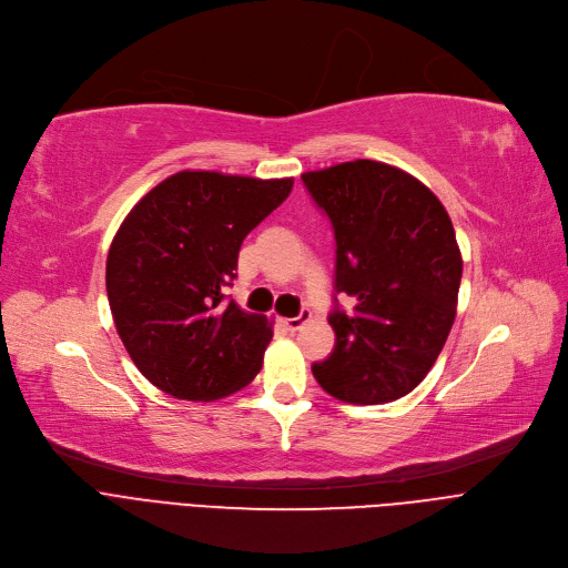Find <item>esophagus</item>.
Masks as SVG:
<instances>
[{"mask_svg":"<svg viewBox=\"0 0 568 568\" xmlns=\"http://www.w3.org/2000/svg\"><path fill=\"white\" fill-rule=\"evenodd\" d=\"M308 320H311V311H306V308H304V311H302L300 315H296V317H283V320H281V324L285 326L287 332H296V329H302V326H304Z\"/></svg>","mask_w":568,"mask_h":568,"instance_id":"1","label":"esophagus"}]
</instances>
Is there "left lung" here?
<instances>
[{"label": "left lung", "mask_w": 568, "mask_h": 568, "mask_svg": "<svg viewBox=\"0 0 568 568\" xmlns=\"http://www.w3.org/2000/svg\"><path fill=\"white\" fill-rule=\"evenodd\" d=\"M304 186L336 236L334 352L313 364L326 394L354 405L407 396L449 336L463 257L454 223L419 179L379 161L304 172Z\"/></svg>", "instance_id": "obj_1"}]
</instances>
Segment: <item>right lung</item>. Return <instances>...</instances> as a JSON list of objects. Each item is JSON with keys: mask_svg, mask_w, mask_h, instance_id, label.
<instances>
[{"mask_svg": "<svg viewBox=\"0 0 568 568\" xmlns=\"http://www.w3.org/2000/svg\"><path fill=\"white\" fill-rule=\"evenodd\" d=\"M294 179L176 172L119 225L105 264L116 334L138 371L182 400H219L262 368L264 315L225 302L239 248L290 195Z\"/></svg>", "mask_w": 568, "mask_h": 568, "instance_id": "obj_1", "label": "right lung"}]
</instances>
